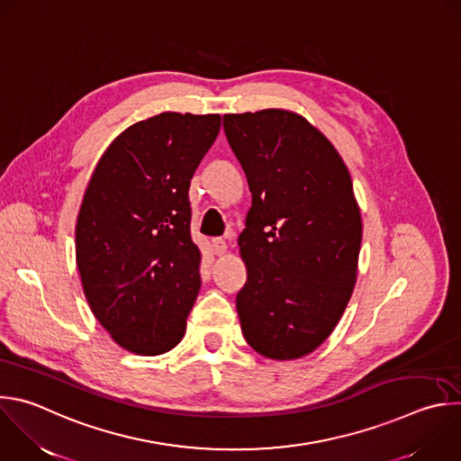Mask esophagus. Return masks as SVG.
<instances>
[{
	"label": "esophagus",
	"mask_w": 461,
	"mask_h": 461,
	"mask_svg": "<svg viewBox=\"0 0 461 461\" xmlns=\"http://www.w3.org/2000/svg\"><path fill=\"white\" fill-rule=\"evenodd\" d=\"M213 251L221 257V255H224L226 251H228V244H226V240L224 239H221V237H217V239H213Z\"/></svg>",
	"instance_id": "1"
}]
</instances>
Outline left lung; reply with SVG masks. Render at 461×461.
<instances>
[{"mask_svg":"<svg viewBox=\"0 0 461 461\" xmlns=\"http://www.w3.org/2000/svg\"><path fill=\"white\" fill-rule=\"evenodd\" d=\"M224 131L251 192L239 235L242 335L266 358H302L333 333L357 284L362 215L349 170L289 110L226 113Z\"/></svg>","mask_w":461,"mask_h":461,"instance_id":"1","label":"left lung"}]
</instances>
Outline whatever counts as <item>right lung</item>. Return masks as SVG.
<instances>
[{
  "label": "right lung",
  "instance_id": "1",
  "mask_svg": "<svg viewBox=\"0 0 461 461\" xmlns=\"http://www.w3.org/2000/svg\"><path fill=\"white\" fill-rule=\"evenodd\" d=\"M221 115L163 112L121 131L97 161L76 224V262L90 310L122 349H174L201 287L190 237V181Z\"/></svg>",
  "mask_w": 461,
  "mask_h": 461
}]
</instances>
